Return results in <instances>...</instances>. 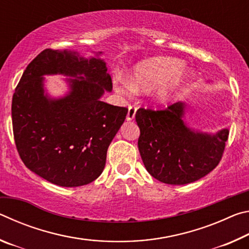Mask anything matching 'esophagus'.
<instances>
[{
  "mask_svg": "<svg viewBox=\"0 0 249 249\" xmlns=\"http://www.w3.org/2000/svg\"><path fill=\"white\" fill-rule=\"evenodd\" d=\"M136 109H137L136 107L130 105V107H128V112H127V116H126V120L133 121L135 119V114H136Z\"/></svg>",
  "mask_w": 249,
  "mask_h": 249,
  "instance_id": "34e87169",
  "label": "esophagus"
}]
</instances>
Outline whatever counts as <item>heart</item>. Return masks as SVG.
Here are the masks:
<instances>
[{
    "mask_svg": "<svg viewBox=\"0 0 249 249\" xmlns=\"http://www.w3.org/2000/svg\"><path fill=\"white\" fill-rule=\"evenodd\" d=\"M181 61L170 57H154L142 61L130 75L129 81L123 80L115 84L122 95H130L134 91L153 89V96L158 102H165L188 79V71H178Z\"/></svg>",
    "mask_w": 249,
    "mask_h": 249,
    "instance_id": "obj_1",
    "label": "heart"
}]
</instances>
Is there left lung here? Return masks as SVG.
<instances>
[{"label": "left lung", "mask_w": 249, "mask_h": 249, "mask_svg": "<svg viewBox=\"0 0 249 249\" xmlns=\"http://www.w3.org/2000/svg\"><path fill=\"white\" fill-rule=\"evenodd\" d=\"M187 103L166 109L140 108L135 119L140 127L138 149L147 171L167 184H187L215 168L224 153L229 129L215 134L190 128L184 122Z\"/></svg>", "instance_id": "8db88e82"}]
</instances>
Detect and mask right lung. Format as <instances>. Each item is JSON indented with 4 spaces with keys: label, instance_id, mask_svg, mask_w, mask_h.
<instances>
[{
    "label": "right lung",
    "instance_id": "obj_1",
    "mask_svg": "<svg viewBox=\"0 0 249 249\" xmlns=\"http://www.w3.org/2000/svg\"><path fill=\"white\" fill-rule=\"evenodd\" d=\"M73 50L45 49L27 66L12 100L16 148L29 170L60 187H80L102 174L109 144L128 109L101 101L112 91L107 64ZM62 74L70 92L52 98L44 75Z\"/></svg>",
    "mask_w": 249,
    "mask_h": 249
}]
</instances>
